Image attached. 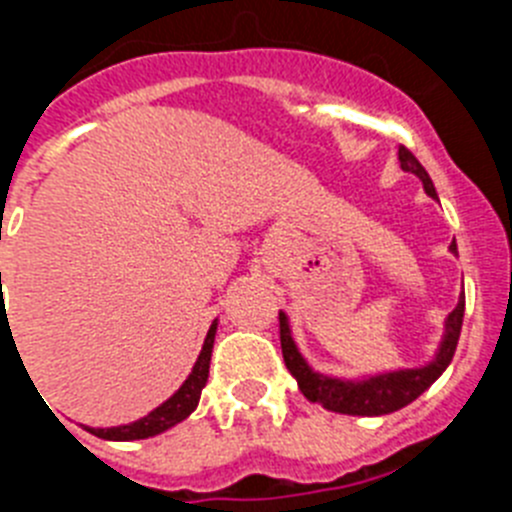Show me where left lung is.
I'll return each instance as SVG.
<instances>
[{
  "label": "left lung",
  "mask_w": 512,
  "mask_h": 512,
  "mask_svg": "<svg viewBox=\"0 0 512 512\" xmlns=\"http://www.w3.org/2000/svg\"><path fill=\"white\" fill-rule=\"evenodd\" d=\"M400 166L402 171L415 174L423 182V189L428 197L438 200L436 187H433L428 171L420 166L418 158L408 151L405 146H400ZM449 251L454 256H459L456 251V241H451ZM461 320H464V292L459 295L454 310L449 312V318L443 320V336L438 343L436 354L428 364L423 366H410V369H390V372L379 374H366V377H333V374L315 372L310 364H307L305 356L300 354L295 338H292V328H289L287 312H279V338H282V356L284 364H287L289 374L297 379L302 395L310 402H318L330 413L341 415H366V418H374V415H390L395 410L405 408L413 400H418L443 372L446 366L451 364L456 351V343H459L461 333Z\"/></svg>",
  "instance_id": "obj_1"
}]
</instances>
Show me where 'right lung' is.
<instances>
[{"instance_id": "right-lung-1", "label": "right lung", "mask_w": 512, "mask_h": 512, "mask_svg": "<svg viewBox=\"0 0 512 512\" xmlns=\"http://www.w3.org/2000/svg\"><path fill=\"white\" fill-rule=\"evenodd\" d=\"M215 333H217V320H212L210 330H207V336H205V343H202L200 356H197V361H194L189 377L184 379L182 387H179L169 400L161 402L158 408H153L151 413L133 420V423L112 425V428H92V425H84V428H87L92 436L104 438V441H140V438L158 436V433L174 428L176 423L187 420L189 415L194 413V408L200 405V395L202 390H205L207 377H210V359H212V346H215Z\"/></svg>"}]
</instances>
